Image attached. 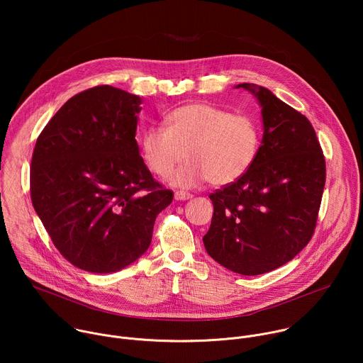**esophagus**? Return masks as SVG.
I'll list each match as a JSON object with an SVG mask.
<instances>
[{
	"label": "esophagus",
	"mask_w": 363,
	"mask_h": 363,
	"mask_svg": "<svg viewBox=\"0 0 363 363\" xmlns=\"http://www.w3.org/2000/svg\"><path fill=\"white\" fill-rule=\"evenodd\" d=\"M192 198V194H188L185 191H177L175 192V199L177 201H185V199H191Z\"/></svg>",
	"instance_id": "esophagus-1"
}]
</instances>
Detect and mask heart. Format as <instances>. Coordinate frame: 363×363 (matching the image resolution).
Returning <instances> with one entry per match:
<instances>
[{"label":"heart","mask_w":363,"mask_h":363,"mask_svg":"<svg viewBox=\"0 0 363 363\" xmlns=\"http://www.w3.org/2000/svg\"><path fill=\"white\" fill-rule=\"evenodd\" d=\"M167 128L152 126L140 139L147 168L168 178L186 158L189 162L174 177L179 186L208 179L227 185L244 177L260 150V126L245 113H231L210 103H189L165 118Z\"/></svg>","instance_id":"b5f03b06"}]
</instances>
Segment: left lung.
Here are the masks:
<instances>
[{"mask_svg":"<svg viewBox=\"0 0 363 363\" xmlns=\"http://www.w3.org/2000/svg\"><path fill=\"white\" fill-rule=\"evenodd\" d=\"M262 106L263 139L257 160L240 179L210 195L211 227L206 252L225 269L264 274L294 258L312 238L326 162L308 119L269 89L238 84Z\"/></svg>","mask_w":363,"mask_h":363,"instance_id":"1","label":"left lung"}]
</instances>
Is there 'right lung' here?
<instances>
[{"instance_id":"right-lung-1","label":"right lung","mask_w":363,"mask_h":363,"mask_svg":"<svg viewBox=\"0 0 363 363\" xmlns=\"http://www.w3.org/2000/svg\"><path fill=\"white\" fill-rule=\"evenodd\" d=\"M140 97L103 84L69 99L31 158L33 206L60 254L90 273H113L149 248L174 192L153 179L135 139Z\"/></svg>"}]
</instances>
